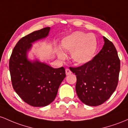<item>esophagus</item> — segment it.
<instances>
[{"instance_id":"34e87169","label":"esophagus","mask_w":128,"mask_h":128,"mask_svg":"<svg viewBox=\"0 0 128 128\" xmlns=\"http://www.w3.org/2000/svg\"><path fill=\"white\" fill-rule=\"evenodd\" d=\"M65 72H66V74L67 76H68V75H70V74H71L72 73V72L71 71V70H70V69H66V70H65Z\"/></svg>"}]
</instances>
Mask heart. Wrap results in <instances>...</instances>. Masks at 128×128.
I'll list each match as a JSON object with an SVG mask.
<instances>
[{"label": "heart", "instance_id": "obj_1", "mask_svg": "<svg viewBox=\"0 0 128 128\" xmlns=\"http://www.w3.org/2000/svg\"><path fill=\"white\" fill-rule=\"evenodd\" d=\"M60 46L64 52H71V59L74 64L82 65L92 58L97 49V40L93 34L75 32L64 37ZM58 56L63 60L66 55L63 51H58Z\"/></svg>", "mask_w": 128, "mask_h": 128}]
</instances>
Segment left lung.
<instances>
[{"instance_id":"left-lung-1","label":"left lung","mask_w":128,"mask_h":128,"mask_svg":"<svg viewBox=\"0 0 128 128\" xmlns=\"http://www.w3.org/2000/svg\"><path fill=\"white\" fill-rule=\"evenodd\" d=\"M102 49L87 64L70 67L76 74V90L78 98L88 106L105 102L116 90L118 82L120 61L114 44L105 37Z\"/></svg>"}]
</instances>
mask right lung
Returning <instances> with one entry per match:
<instances>
[{"mask_svg":"<svg viewBox=\"0 0 128 128\" xmlns=\"http://www.w3.org/2000/svg\"><path fill=\"white\" fill-rule=\"evenodd\" d=\"M50 27L34 31L22 37L10 58L9 68L14 91L30 105L42 107L52 103L66 77L64 67L53 68L38 60L31 62L27 52L32 43L48 36Z\"/></svg>","mask_w":128,"mask_h":128,"instance_id":"1","label":"right lung"}]
</instances>
